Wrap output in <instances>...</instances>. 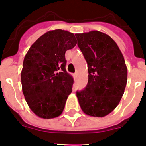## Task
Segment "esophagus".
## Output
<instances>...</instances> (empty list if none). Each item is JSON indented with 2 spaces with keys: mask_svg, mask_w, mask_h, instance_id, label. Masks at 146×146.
Returning <instances> with one entry per match:
<instances>
[{
  "mask_svg": "<svg viewBox=\"0 0 146 146\" xmlns=\"http://www.w3.org/2000/svg\"><path fill=\"white\" fill-rule=\"evenodd\" d=\"M77 77V73H74V79H76Z\"/></svg>",
  "mask_w": 146,
  "mask_h": 146,
  "instance_id": "1",
  "label": "esophagus"
}]
</instances>
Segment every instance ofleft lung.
Returning a JSON list of instances; mask_svg holds the SVG:
<instances>
[{
    "instance_id": "8db88e82",
    "label": "left lung",
    "mask_w": 146,
    "mask_h": 146,
    "mask_svg": "<svg viewBox=\"0 0 146 146\" xmlns=\"http://www.w3.org/2000/svg\"><path fill=\"white\" fill-rule=\"evenodd\" d=\"M77 46L88 64V82L77 91L85 114L104 117L118 106L127 82L124 58L114 40L98 31L76 33Z\"/></svg>"
}]
</instances>
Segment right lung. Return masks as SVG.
<instances>
[{"label":"right lung","mask_w":146,"mask_h":146,"mask_svg":"<svg viewBox=\"0 0 146 146\" xmlns=\"http://www.w3.org/2000/svg\"><path fill=\"white\" fill-rule=\"evenodd\" d=\"M75 39L67 31H50L31 45L24 58L23 92L30 109L39 118H56L64 111L74 82L66 70L65 52L74 47Z\"/></svg>","instance_id":"obj_1"}]
</instances>
